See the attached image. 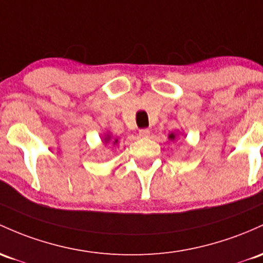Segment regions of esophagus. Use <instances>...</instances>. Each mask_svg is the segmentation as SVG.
I'll return each mask as SVG.
<instances>
[{
  "instance_id": "1",
  "label": "esophagus",
  "mask_w": 263,
  "mask_h": 263,
  "mask_svg": "<svg viewBox=\"0 0 263 263\" xmlns=\"http://www.w3.org/2000/svg\"><path fill=\"white\" fill-rule=\"evenodd\" d=\"M138 135H140V137H142V138L148 137L149 136V129L148 128L140 129V131H138Z\"/></svg>"
}]
</instances>
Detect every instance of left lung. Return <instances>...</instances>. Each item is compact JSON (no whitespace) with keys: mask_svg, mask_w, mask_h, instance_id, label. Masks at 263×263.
I'll use <instances>...</instances> for the list:
<instances>
[{"mask_svg":"<svg viewBox=\"0 0 263 263\" xmlns=\"http://www.w3.org/2000/svg\"><path fill=\"white\" fill-rule=\"evenodd\" d=\"M175 135L174 134H171V135H170V138H171V140H175Z\"/></svg>","mask_w":263,"mask_h":263,"instance_id":"8db88e82","label":"left lung"}]
</instances>
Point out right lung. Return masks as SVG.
<instances>
[{"instance_id": "1", "label": "right lung", "mask_w": 263, "mask_h": 263, "mask_svg": "<svg viewBox=\"0 0 263 263\" xmlns=\"http://www.w3.org/2000/svg\"><path fill=\"white\" fill-rule=\"evenodd\" d=\"M108 141H109V136H107V137L105 138V142H108ZM116 142H117V140H115L114 143H116Z\"/></svg>"}]
</instances>
